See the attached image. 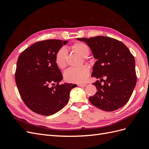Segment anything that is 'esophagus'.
<instances>
[{
  "label": "esophagus",
  "mask_w": 149,
  "mask_h": 149,
  "mask_svg": "<svg viewBox=\"0 0 149 149\" xmlns=\"http://www.w3.org/2000/svg\"><path fill=\"white\" fill-rule=\"evenodd\" d=\"M86 86V84H78V86L79 87H84V86Z\"/></svg>",
  "instance_id": "34e87169"
}]
</instances>
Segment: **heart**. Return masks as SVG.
<instances>
[{
	"mask_svg": "<svg viewBox=\"0 0 149 149\" xmlns=\"http://www.w3.org/2000/svg\"><path fill=\"white\" fill-rule=\"evenodd\" d=\"M73 49L86 60V57L89 55L90 49L87 45L83 43H76L74 44ZM68 55L67 49L62 47L56 53L55 61L58 67L64 68L66 65V58ZM89 75V67L84 65L79 68H71L65 72L64 77L66 81L73 83H83L87 80Z\"/></svg>",
	"mask_w": 149,
	"mask_h": 149,
	"instance_id": "b5f03b06",
	"label": "heart"
}]
</instances>
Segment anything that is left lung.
<instances>
[{"label": "left lung", "mask_w": 149, "mask_h": 149, "mask_svg": "<svg viewBox=\"0 0 149 149\" xmlns=\"http://www.w3.org/2000/svg\"><path fill=\"white\" fill-rule=\"evenodd\" d=\"M77 39L86 43L91 49L97 60L91 76L101 79L93 83L97 91L89 97V101L105 111H113L124 106L137 82L134 56L129 48L119 40L104 36Z\"/></svg>", "instance_id": "8db88e82"}]
</instances>
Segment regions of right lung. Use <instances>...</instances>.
<instances>
[{
  "instance_id": "1",
  "label": "right lung",
  "mask_w": 149,
  "mask_h": 149,
  "mask_svg": "<svg viewBox=\"0 0 149 149\" xmlns=\"http://www.w3.org/2000/svg\"><path fill=\"white\" fill-rule=\"evenodd\" d=\"M68 41L46 40L31 45L18 58L15 79L25 104L33 112L51 116L68 102L70 93L77 85L59 84L63 79L56 65V53ZM56 82L55 87L49 85Z\"/></svg>"
}]
</instances>
